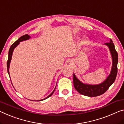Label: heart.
Listing matches in <instances>:
<instances>
[{
    "mask_svg": "<svg viewBox=\"0 0 124 124\" xmlns=\"http://www.w3.org/2000/svg\"><path fill=\"white\" fill-rule=\"evenodd\" d=\"M81 43H83V44H86V43H87V40H86V39H83V40H82V41H81Z\"/></svg>",
    "mask_w": 124,
    "mask_h": 124,
    "instance_id": "1",
    "label": "heart"
}]
</instances>
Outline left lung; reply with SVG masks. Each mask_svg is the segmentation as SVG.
I'll return each instance as SVG.
<instances>
[{"mask_svg": "<svg viewBox=\"0 0 124 124\" xmlns=\"http://www.w3.org/2000/svg\"><path fill=\"white\" fill-rule=\"evenodd\" d=\"M104 45L108 47L112 58V67L110 73L104 81L97 85H91L82 83L77 78L75 74L73 73L74 86L80 94L89 97L99 96L105 93L108 87L115 81L117 73V53L115 50V46L111 39H110L109 43H105Z\"/></svg>", "mask_w": 124, "mask_h": 124, "instance_id": "1", "label": "left lung"}]
</instances>
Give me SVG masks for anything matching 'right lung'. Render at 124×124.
Listing matches in <instances>:
<instances>
[{
    "mask_svg": "<svg viewBox=\"0 0 124 124\" xmlns=\"http://www.w3.org/2000/svg\"><path fill=\"white\" fill-rule=\"evenodd\" d=\"M31 38L30 37L29 35H28V34H26V35H24L23 36H22V37H21L19 39L17 40L13 44H12L11 45V46L10 47V49H9V53H8V62H7V70H8V73L9 74V77H10V74H9V67H10V62H11V57H12V55H13V51H14V49L16 48V47L18 46V45L19 44L20 42L21 41H25V40H27L29 39L30 38ZM12 84V83H11ZM55 88L56 87H55L54 90H53V91L52 93H51V94L49 95V96H47L46 98H45L44 99H41V100H37V101H41V100H45L47 99L49 97L51 96V95H53V93H54L55 90Z\"/></svg>",
    "mask_w": 124,
    "mask_h": 124,
    "instance_id": "right-lung-1",
    "label": "right lung"
}]
</instances>
